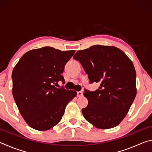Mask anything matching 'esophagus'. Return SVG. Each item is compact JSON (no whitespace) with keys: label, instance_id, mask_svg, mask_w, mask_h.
<instances>
[{"label":"esophagus","instance_id":"esophagus-1","mask_svg":"<svg viewBox=\"0 0 152 152\" xmlns=\"http://www.w3.org/2000/svg\"><path fill=\"white\" fill-rule=\"evenodd\" d=\"M82 95H83V92H82V91L77 92V96H78V97H80Z\"/></svg>","mask_w":152,"mask_h":152}]
</instances>
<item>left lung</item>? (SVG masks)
<instances>
[{
    "instance_id": "8db88e82",
    "label": "left lung",
    "mask_w": 152,
    "mask_h": 152,
    "mask_svg": "<svg viewBox=\"0 0 152 152\" xmlns=\"http://www.w3.org/2000/svg\"><path fill=\"white\" fill-rule=\"evenodd\" d=\"M88 74L89 82H98L95 91L84 90L88 106L82 109L86 121L99 129H110L122 121L136 96V72L125 53L113 46L95 45L73 56Z\"/></svg>"
}]
</instances>
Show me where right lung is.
I'll return each mask as SVG.
<instances>
[{
	"mask_svg": "<svg viewBox=\"0 0 152 152\" xmlns=\"http://www.w3.org/2000/svg\"><path fill=\"white\" fill-rule=\"evenodd\" d=\"M75 51L43 47L22 56L12 73V95L19 112L31 127L39 131L52 128L60 121L66 105L76 92L56 88L66 64Z\"/></svg>",
	"mask_w": 152,
	"mask_h": 152,
	"instance_id": "1",
	"label": "right lung"
}]
</instances>
